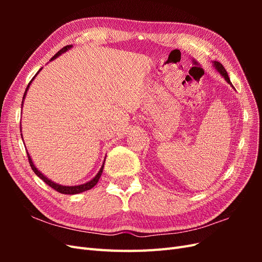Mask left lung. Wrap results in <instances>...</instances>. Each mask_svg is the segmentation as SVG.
I'll use <instances>...</instances> for the list:
<instances>
[{"label":"left lung","instance_id":"8db88e82","mask_svg":"<svg viewBox=\"0 0 262 262\" xmlns=\"http://www.w3.org/2000/svg\"><path fill=\"white\" fill-rule=\"evenodd\" d=\"M212 63H213V67L215 68V69H216V71H217V72L221 74V76H222V77H224V78H225V81H226V82H227L229 85H231V86L233 87V89L235 90V87L232 85V83H231V80H229L228 74H227V72H226V70L224 69V67L222 66L221 63H220V62H217V61H212ZM235 91H236V90H235Z\"/></svg>","mask_w":262,"mask_h":262}]
</instances>
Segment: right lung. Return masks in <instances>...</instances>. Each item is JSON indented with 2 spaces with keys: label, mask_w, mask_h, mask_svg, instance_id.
<instances>
[{
  "label": "right lung",
  "mask_w": 262,
  "mask_h": 262,
  "mask_svg": "<svg viewBox=\"0 0 262 262\" xmlns=\"http://www.w3.org/2000/svg\"><path fill=\"white\" fill-rule=\"evenodd\" d=\"M72 47H73L72 45L66 46L64 48H62L58 53H55V54L53 55V57L51 58V61L54 60V59H57L58 57H60V55H61L62 53H64V52H67V51H69L71 48H72ZM41 70H42V68L38 71V72L36 73V75L33 77V80H31V81L29 82V84H28V86H27V89H26L25 93H24V97H23V101H21V108H23L24 100H25V97H26V95H27V92H28V89H29V86H30L31 82H33V81L35 80V77L37 76V74H38L39 72H40ZM20 124H21V123H20ZM20 132H21V125H20ZM20 136H21V139H23V133H20ZM23 141H24V140H23ZM24 144H25V143H24ZM27 156H28V161H29V164H30V167H31V169L34 170V172L36 173V175H37L39 178H40V179H42L47 185H49L51 188H53L54 190H57L58 192L63 193V194H76V193H81V192H84V191H86V190H90V189H92L93 187L96 186V184H97L99 178H100V176H101L102 170H104V165H105V161H106V158H105L104 163H102L99 171L97 172V175L95 176L93 179H91L90 181H87V182H85V184H82V185H77V186H63V185L57 184V182L52 181V180L49 179V178H47L40 170H38V168L35 166V164H34L33 160H31V157H30V155H29L28 152H27Z\"/></svg>",
  "instance_id": "add662e5"
}]
</instances>
